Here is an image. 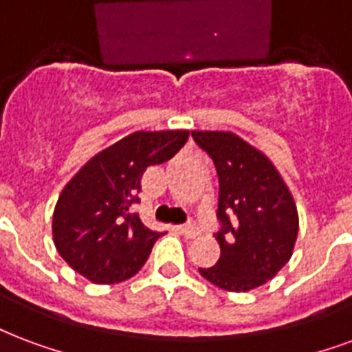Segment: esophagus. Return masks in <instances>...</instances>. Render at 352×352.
I'll return each instance as SVG.
<instances>
[{
  "label": "esophagus",
  "mask_w": 352,
  "mask_h": 352,
  "mask_svg": "<svg viewBox=\"0 0 352 352\" xmlns=\"http://www.w3.org/2000/svg\"><path fill=\"white\" fill-rule=\"evenodd\" d=\"M179 231H181V233H183L186 239H196V236L199 235V229H197L194 223H186V226H181V228H179Z\"/></svg>",
  "instance_id": "34e87169"
}]
</instances>
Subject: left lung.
<instances>
[{"label": "left lung", "mask_w": 352, "mask_h": 352, "mask_svg": "<svg viewBox=\"0 0 352 352\" xmlns=\"http://www.w3.org/2000/svg\"><path fill=\"white\" fill-rule=\"evenodd\" d=\"M194 142L218 173L220 259L199 274L226 291H250L272 280L293 256L298 212L274 164L233 132L194 130Z\"/></svg>", "instance_id": "1"}]
</instances>
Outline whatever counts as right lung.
Here are the masks:
<instances>
[{"instance_id":"obj_1","label":"right lung","mask_w":352,"mask_h":352,"mask_svg":"<svg viewBox=\"0 0 352 352\" xmlns=\"http://www.w3.org/2000/svg\"><path fill=\"white\" fill-rule=\"evenodd\" d=\"M188 130L134 132L91 158L72 177L54 210V242L69 267L93 283H119L142 269L164 235L142 223L130 205L140 201L142 175L168 162Z\"/></svg>"}]
</instances>
